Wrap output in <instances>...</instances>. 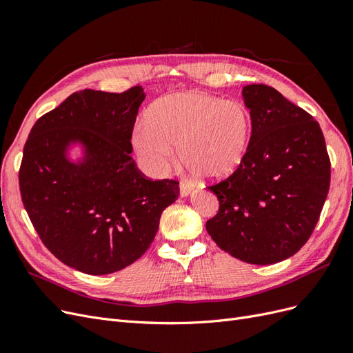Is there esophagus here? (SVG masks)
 Returning a JSON list of instances; mask_svg holds the SVG:
<instances>
[{"mask_svg":"<svg viewBox=\"0 0 353 353\" xmlns=\"http://www.w3.org/2000/svg\"><path fill=\"white\" fill-rule=\"evenodd\" d=\"M191 190H193V187H191L190 183H187V181H181V184H179V196L181 197H187L191 193Z\"/></svg>","mask_w":353,"mask_h":353,"instance_id":"1","label":"esophagus"}]
</instances>
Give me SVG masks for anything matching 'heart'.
<instances>
[{
	"mask_svg": "<svg viewBox=\"0 0 353 353\" xmlns=\"http://www.w3.org/2000/svg\"><path fill=\"white\" fill-rule=\"evenodd\" d=\"M252 116L243 104L184 91L156 100L137 122L132 145L145 170L168 172L175 160L205 181L231 176L243 165L252 141Z\"/></svg>",
	"mask_w": 353,
	"mask_h": 353,
	"instance_id": "1",
	"label": "heart"
}]
</instances>
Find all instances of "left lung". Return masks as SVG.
Wrapping results in <instances>:
<instances>
[{"instance_id":"left-lung-1","label":"left lung","mask_w":353,"mask_h":353,"mask_svg":"<svg viewBox=\"0 0 353 353\" xmlns=\"http://www.w3.org/2000/svg\"><path fill=\"white\" fill-rule=\"evenodd\" d=\"M253 131L243 165L208 187L219 210L206 230L243 262L271 265L309 240L330 188L331 165L314 117L263 83L243 88Z\"/></svg>"}]
</instances>
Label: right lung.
Masks as SVG:
<instances>
[{
  "instance_id": "right-lung-1",
  "label": "right lung",
  "mask_w": 353,
  "mask_h": 353,
  "mask_svg": "<svg viewBox=\"0 0 353 353\" xmlns=\"http://www.w3.org/2000/svg\"><path fill=\"white\" fill-rule=\"evenodd\" d=\"M141 87L82 90L37 121L23 148L19 185L46 248L70 268L105 275L150 248L162 212L178 199L172 179H147L131 157ZM79 143L83 157L68 159Z\"/></svg>"
}]
</instances>
